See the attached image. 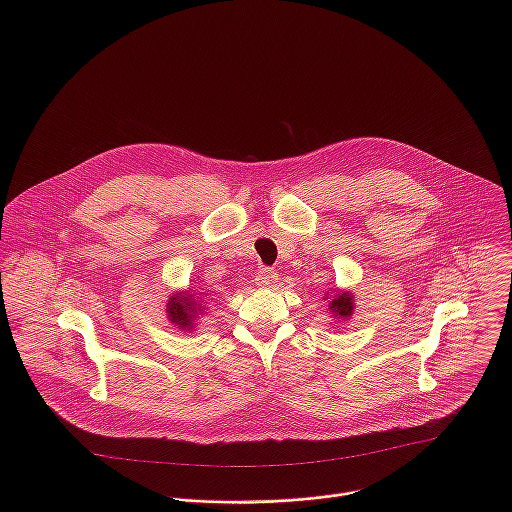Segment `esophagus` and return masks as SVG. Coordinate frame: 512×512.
Returning <instances> with one entry per match:
<instances>
[{
	"instance_id": "obj_1",
	"label": "esophagus",
	"mask_w": 512,
	"mask_h": 512,
	"mask_svg": "<svg viewBox=\"0 0 512 512\" xmlns=\"http://www.w3.org/2000/svg\"><path fill=\"white\" fill-rule=\"evenodd\" d=\"M278 280H280V274L272 268H260L256 272V286L258 288H276Z\"/></svg>"
}]
</instances>
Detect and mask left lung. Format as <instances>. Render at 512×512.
<instances>
[{"label":"left lung","mask_w":512,"mask_h":512,"mask_svg":"<svg viewBox=\"0 0 512 512\" xmlns=\"http://www.w3.org/2000/svg\"><path fill=\"white\" fill-rule=\"evenodd\" d=\"M323 299L329 301L327 307H329V313L333 315V319L349 321L353 317V313H355V295H353V292L333 288V290H327Z\"/></svg>","instance_id":"left-lung-1"}]
</instances>
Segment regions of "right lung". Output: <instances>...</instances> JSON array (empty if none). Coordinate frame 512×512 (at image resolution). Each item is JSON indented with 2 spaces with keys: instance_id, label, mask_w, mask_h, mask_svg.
Masks as SVG:
<instances>
[{
  "instance_id": "1",
  "label": "right lung",
  "mask_w": 512,
  "mask_h": 512,
  "mask_svg": "<svg viewBox=\"0 0 512 512\" xmlns=\"http://www.w3.org/2000/svg\"><path fill=\"white\" fill-rule=\"evenodd\" d=\"M205 305L207 295L201 293V288L195 290L193 286H189L187 290H177L169 295L165 303V315L173 327L191 333L197 329L199 319L205 315Z\"/></svg>"
}]
</instances>
